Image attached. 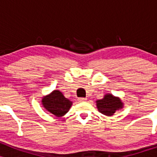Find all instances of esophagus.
<instances>
[{"label":"esophagus","mask_w":157,"mask_h":157,"mask_svg":"<svg viewBox=\"0 0 157 157\" xmlns=\"http://www.w3.org/2000/svg\"><path fill=\"white\" fill-rule=\"evenodd\" d=\"M86 100H87V99L83 98V97H81V98L78 99L79 102H85V101H86Z\"/></svg>","instance_id":"esophagus-1"}]
</instances>
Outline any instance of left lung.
<instances>
[{"instance_id":"left-lung-1","label":"left lung","mask_w":157,"mask_h":157,"mask_svg":"<svg viewBox=\"0 0 157 157\" xmlns=\"http://www.w3.org/2000/svg\"><path fill=\"white\" fill-rule=\"evenodd\" d=\"M98 111L105 116L111 117L118 110L122 109L123 103L119 97L113 96L111 94H105L101 100L96 101Z\"/></svg>"}]
</instances>
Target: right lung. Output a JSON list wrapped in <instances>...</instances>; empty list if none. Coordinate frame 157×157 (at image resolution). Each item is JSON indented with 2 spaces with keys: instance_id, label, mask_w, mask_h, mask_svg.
<instances>
[{
  "instance_id": "1",
  "label": "right lung",
  "mask_w": 157,
  "mask_h": 157,
  "mask_svg": "<svg viewBox=\"0 0 157 157\" xmlns=\"http://www.w3.org/2000/svg\"><path fill=\"white\" fill-rule=\"evenodd\" d=\"M42 105L52 114L57 117L64 116L69 111L72 102L64 97L62 92L55 90L42 99Z\"/></svg>"
}]
</instances>
